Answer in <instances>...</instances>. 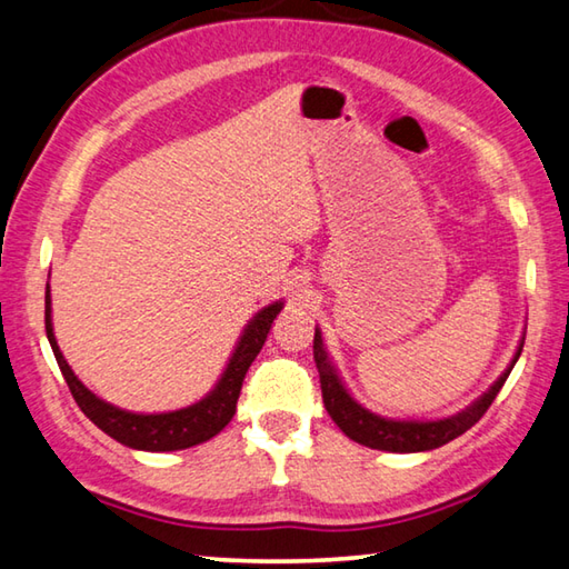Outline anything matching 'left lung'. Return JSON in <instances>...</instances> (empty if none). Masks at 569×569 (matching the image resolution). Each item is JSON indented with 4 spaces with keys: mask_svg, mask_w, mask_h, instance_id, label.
<instances>
[{
    "mask_svg": "<svg viewBox=\"0 0 569 569\" xmlns=\"http://www.w3.org/2000/svg\"><path fill=\"white\" fill-rule=\"evenodd\" d=\"M520 351L522 341L516 351V359H512L510 367L502 371V377L492 383L473 406H468L466 411H460L451 418H441V421H391V418H381L367 411L361 403L351 399L345 383L337 377L335 367H331V361L327 359V351L321 347L319 329L315 331V361L321 383V399H325V409L329 411L331 421H335L351 441L391 453L433 451V448L453 441L460 433H466L470 426H476L490 409V403L496 401L502 383H506L512 367H516Z\"/></svg>",
    "mask_w": 569,
    "mask_h": 569,
    "instance_id": "1",
    "label": "left lung"
}]
</instances>
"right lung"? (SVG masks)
<instances>
[{"label":"right lung","mask_w":569,"mask_h":569,"mask_svg":"<svg viewBox=\"0 0 569 569\" xmlns=\"http://www.w3.org/2000/svg\"><path fill=\"white\" fill-rule=\"evenodd\" d=\"M280 309H282V302H274L270 307H264L262 312H257V317L250 321L248 329H244V335L240 337V345L234 347L228 369H224L218 386L206 396V399L188 406V409L168 411V413H131V411L116 409V406L101 401L99 396L86 389V386L77 379V373L71 371L67 359H63V353L59 351V345H57V337H53L49 287H47L44 321H47L49 345L53 349V357H57L63 379L69 383L73 401L79 403V409L89 416L103 433L116 438L118 443L136 448V451H183V448L210 441L212 436H218L222 428L230 423L234 409H238L244 373H248L250 363L254 361L257 353H260L264 339L272 329L274 317L280 315Z\"/></svg>","instance_id":"obj_1"}]
</instances>
